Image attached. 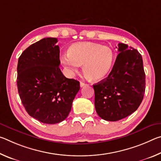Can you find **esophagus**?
Instances as JSON below:
<instances>
[{
    "mask_svg": "<svg viewBox=\"0 0 161 161\" xmlns=\"http://www.w3.org/2000/svg\"><path fill=\"white\" fill-rule=\"evenodd\" d=\"M87 86V84H85V83L82 82V81H81V82H80V86L81 87H84V86Z\"/></svg>",
    "mask_w": 161,
    "mask_h": 161,
    "instance_id": "esophagus-1",
    "label": "esophagus"
}]
</instances>
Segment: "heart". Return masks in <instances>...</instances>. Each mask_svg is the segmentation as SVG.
Masks as SVG:
<instances>
[{
	"instance_id": "1",
	"label": "heart",
	"mask_w": 161,
	"mask_h": 161,
	"mask_svg": "<svg viewBox=\"0 0 161 161\" xmlns=\"http://www.w3.org/2000/svg\"><path fill=\"white\" fill-rule=\"evenodd\" d=\"M114 58L115 54L110 47L98 43L80 42L71 45L68 54L62 57L61 61L71 74L77 72L80 65L83 64V72L86 78L98 81L109 75Z\"/></svg>"
}]
</instances>
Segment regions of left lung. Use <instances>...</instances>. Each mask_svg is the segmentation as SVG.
Instances as JSON below:
<instances>
[{
    "instance_id": "obj_1",
    "label": "left lung",
    "mask_w": 161,
    "mask_h": 161,
    "mask_svg": "<svg viewBox=\"0 0 161 161\" xmlns=\"http://www.w3.org/2000/svg\"><path fill=\"white\" fill-rule=\"evenodd\" d=\"M108 77L94 84V105L102 119L116 121L139 107L146 89L143 59L137 50L124 43Z\"/></svg>"
}]
</instances>
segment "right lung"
<instances>
[{"instance_id": "1", "label": "right lung", "mask_w": 161, "mask_h": 161, "mask_svg": "<svg viewBox=\"0 0 161 161\" xmlns=\"http://www.w3.org/2000/svg\"><path fill=\"white\" fill-rule=\"evenodd\" d=\"M58 39L43 38L23 52L18 59L17 86L30 116L54 124L67 118L80 89V81L66 78L59 69Z\"/></svg>"}]
</instances>
